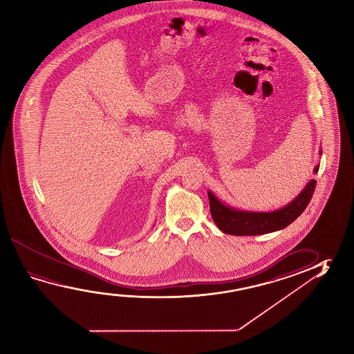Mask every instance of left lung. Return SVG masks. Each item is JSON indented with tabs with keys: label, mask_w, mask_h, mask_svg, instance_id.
Returning a JSON list of instances; mask_svg holds the SVG:
<instances>
[{
	"label": "left lung",
	"mask_w": 354,
	"mask_h": 354,
	"mask_svg": "<svg viewBox=\"0 0 354 354\" xmlns=\"http://www.w3.org/2000/svg\"><path fill=\"white\" fill-rule=\"evenodd\" d=\"M317 171L319 167L315 168V173ZM315 187L316 180H311L294 201L285 206L284 209L272 212H245L233 209L221 203L214 194L209 192V212L216 226L227 234L258 236L275 232L289 226L305 211L313 198Z\"/></svg>",
	"instance_id": "1"
}]
</instances>
